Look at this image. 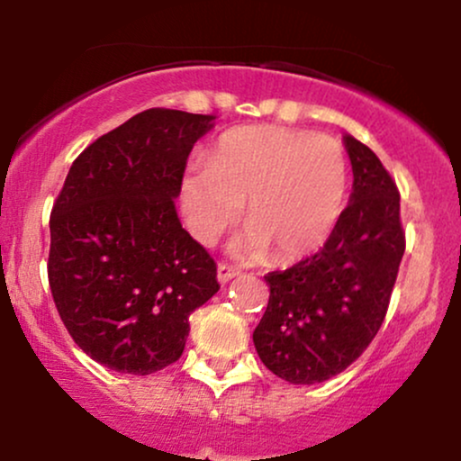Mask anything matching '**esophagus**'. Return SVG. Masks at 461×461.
Masks as SVG:
<instances>
[{
  "label": "esophagus",
  "mask_w": 461,
  "mask_h": 461,
  "mask_svg": "<svg viewBox=\"0 0 461 461\" xmlns=\"http://www.w3.org/2000/svg\"><path fill=\"white\" fill-rule=\"evenodd\" d=\"M238 275H240V270L234 268V266H230V264L221 262L219 268H216V276H219L221 284H227V281H231Z\"/></svg>",
  "instance_id": "esophagus-1"
}]
</instances>
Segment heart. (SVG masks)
Returning <instances> with one entry per match:
<instances>
[{
  "mask_svg": "<svg viewBox=\"0 0 461 461\" xmlns=\"http://www.w3.org/2000/svg\"><path fill=\"white\" fill-rule=\"evenodd\" d=\"M348 157L329 135L287 126H247L216 141L206 167L182 182V206L202 242H214L242 212L247 231L234 247L276 262L313 253L339 223L348 197Z\"/></svg>",
  "mask_w": 461,
  "mask_h": 461,
  "instance_id": "1",
  "label": "heart"
}]
</instances>
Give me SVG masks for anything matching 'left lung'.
<instances>
[{"label": "left lung", "instance_id": "left-lung-1", "mask_svg": "<svg viewBox=\"0 0 461 461\" xmlns=\"http://www.w3.org/2000/svg\"><path fill=\"white\" fill-rule=\"evenodd\" d=\"M343 143L354 191L339 223L318 253L264 276L270 298L255 350L292 384L329 380L367 350L406 251L395 180L365 143L350 135Z\"/></svg>", "mask_w": 461, "mask_h": 461}]
</instances>
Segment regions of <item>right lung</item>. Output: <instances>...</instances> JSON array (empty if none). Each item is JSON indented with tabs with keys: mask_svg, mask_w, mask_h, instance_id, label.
<instances>
[{
	"mask_svg": "<svg viewBox=\"0 0 461 461\" xmlns=\"http://www.w3.org/2000/svg\"><path fill=\"white\" fill-rule=\"evenodd\" d=\"M212 115L148 109L90 143L51 210L49 287L87 357L148 375L185 352L188 315L219 292L216 264L180 225L186 158Z\"/></svg>",
	"mask_w": 461,
	"mask_h": 461,
	"instance_id": "right-lung-1",
	"label": "right lung"
}]
</instances>
